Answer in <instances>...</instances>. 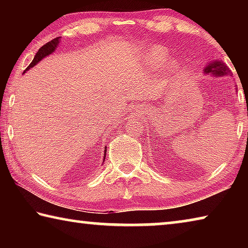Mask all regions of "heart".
Segmentation results:
<instances>
[{"instance_id":"b5f03b06","label":"heart","mask_w":248,"mask_h":248,"mask_svg":"<svg viewBox=\"0 0 248 248\" xmlns=\"http://www.w3.org/2000/svg\"><path fill=\"white\" fill-rule=\"evenodd\" d=\"M165 58L166 52L164 50L159 47H153L148 53V56H146V62H148V64L151 66L158 65L165 60ZM171 64H175V62H171Z\"/></svg>"}]
</instances>
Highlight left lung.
I'll return each mask as SVG.
<instances>
[{"instance_id": "obj_1", "label": "left lung", "mask_w": 248, "mask_h": 248, "mask_svg": "<svg viewBox=\"0 0 248 248\" xmlns=\"http://www.w3.org/2000/svg\"><path fill=\"white\" fill-rule=\"evenodd\" d=\"M204 73L205 74L212 73L213 75H216V77H224L226 74L230 75V71L228 69V66H226L223 62L216 60V61H212L211 63H209L207 66H205Z\"/></svg>"}]
</instances>
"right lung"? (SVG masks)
<instances>
[{"label":"right lung","instance_id":"obj_1","mask_svg":"<svg viewBox=\"0 0 248 248\" xmlns=\"http://www.w3.org/2000/svg\"><path fill=\"white\" fill-rule=\"evenodd\" d=\"M59 41H60V37H57V38H54L51 41H49V43L44 45L43 47H41L38 50V51H37L35 58H33V60L31 61V63L29 64V66H27V69L25 70V72H26L28 69H31V68H32V66H35L37 63H38V62L43 60L44 58L49 56V54H51L54 51V50L57 49L58 45H59ZM106 151H107V148H105V150H104V154H105L104 155V161H105V157H106Z\"/></svg>","mask_w":248,"mask_h":248}]
</instances>
